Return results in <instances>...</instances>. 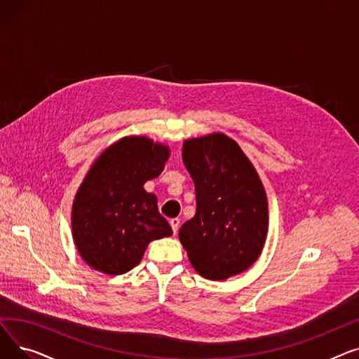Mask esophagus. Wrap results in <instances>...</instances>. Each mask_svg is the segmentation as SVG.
Returning <instances> with one entry per match:
<instances>
[{
    "label": "esophagus",
    "instance_id": "1",
    "mask_svg": "<svg viewBox=\"0 0 359 359\" xmlns=\"http://www.w3.org/2000/svg\"><path fill=\"white\" fill-rule=\"evenodd\" d=\"M170 225H172V230L175 234H177L179 231V225H180V219L179 218H172L170 219Z\"/></svg>",
    "mask_w": 359,
    "mask_h": 359
}]
</instances>
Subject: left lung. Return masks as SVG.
Returning <instances> with one entry per match:
<instances>
[{
	"mask_svg": "<svg viewBox=\"0 0 359 359\" xmlns=\"http://www.w3.org/2000/svg\"><path fill=\"white\" fill-rule=\"evenodd\" d=\"M182 158L196 195V214L179 231L192 266L212 280L246 271L268 234V199L253 164L222 134L184 141Z\"/></svg>",
	"mask_w": 359,
	"mask_h": 359,
	"instance_id": "8db88e82",
	"label": "left lung"
}]
</instances>
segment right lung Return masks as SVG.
Wrapping results in <instances>:
<instances>
[{"mask_svg":"<svg viewBox=\"0 0 359 359\" xmlns=\"http://www.w3.org/2000/svg\"><path fill=\"white\" fill-rule=\"evenodd\" d=\"M168 156L164 145L128 137L91 165L74 199L72 237L93 269L122 275L138 265L149 241L173 234L156 195L144 189L161 175Z\"/></svg>","mask_w":359,"mask_h":359,"instance_id":"add662e5","label":"right lung"}]
</instances>
